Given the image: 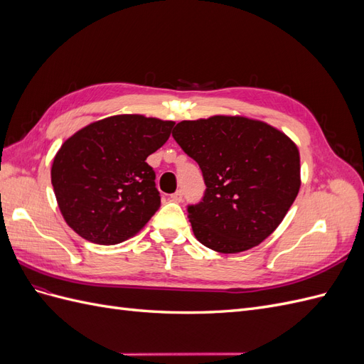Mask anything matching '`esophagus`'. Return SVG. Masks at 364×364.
I'll return each instance as SVG.
<instances>
[{
  "mask_svg": "<svg viewBox=\"0 0 364 364\" xmlns=\"http://www.w3.org/2000/svg\"><path fill=\"white\" fill-rule=\"evenodd\" d=\"M170 199H171L173 202H176V203H181V202H182V191L173 193V194L170 196Z\"/></svg>",
  "mask_w": 364,
  "mask_h": 364,
  "instance_id": "1",
  "label": "esophagus"
}]
</instances>
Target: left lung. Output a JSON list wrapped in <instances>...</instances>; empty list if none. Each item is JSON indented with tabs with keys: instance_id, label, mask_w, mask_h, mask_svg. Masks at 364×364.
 <instances>
[{
	"instance_id": "8db88e82",
	"label": "left lung",
	"mask_w": 364,
	"mask_h": 364,
	"mask_svg": "<svg viewBox=\"0 0 364 364\" xmlns=\"http://www.w3.org/2000/svg\"><path fill=\"white\" fill-rule=\"evenodd\" d=\"M173 138L203 173V200L188 206L203 246L245 252L281 225L301 188L299 150L284 132L247 117L214 115L181 121Z\"/></svg>"
}]
</instances>
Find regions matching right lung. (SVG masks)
I'll return each instance as SVG.
<instances>
[{"mask_svg":"<svg viewBox=\"0 0 364 364\" xmlns=\"http://www.w3.org/2000/svg\"><path fill=\"white\" fill-rule=\"evenodd\" d=\"M174 121L114 115L77 130L51 165V183L67 225L95 245L138 234L161 206L146 159L167 142Z\"/></svg>","mask_w":364,"mask_h":364,"instance_id":"obj_1","label":"right lung"}]
</instances>
